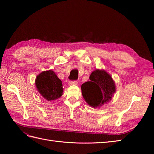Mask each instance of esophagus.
<instances>
[{"label":"esophagus","instance_id":"esophagus-1","mask_svg":"<svg viewBox=\"0 0 154 154\" xmlns=\"http://www.w3.org/2000/svg\"><path fill=\"white\" fill-rule=\"evenodd\" d=\"M68 84H69L70 86H73V85H77L78 82L76 81H70Z\"/></svg>","mask_w":154,"mask_h":154}]
</instances>
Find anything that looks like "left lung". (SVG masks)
<instances>
[{
  "mask_svg": "<svg viewBox=\"0 0 154 154\" xmlns=\"http://www.w3.org/2000/svg\"><path fill=\"white\" fill-rule=\"evenodd\" d=\"M82 94L86 103L93 108H100L109 102L116 91L112 76L103 69H96L89 76V81L81 86Z\"/></svg>",
  "mask_w": 154,
  "mask_h": 154,
  "instance_id": "obj_1",
  "label": "left lung"
}]
</instances>
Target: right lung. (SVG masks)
Instances as JSON below:
<instances>
[{
  "label": "right lung",
  "instance_id": "right-lung-1",
  "mask_svg": "<svg viewBox=\"0 0 154 154\" xmlns=\"http://www.w3.org/2000/svg\"><path fill=\"white\" fill-rule=\"evenodd\" d=\"M35 84L38 93L48 101L60 98L63 92L62 81L52 70L39 73L35 79Z\"/></svg>",
  "mask_w": 154,
  "mask_h": 154
}]
</instances>
